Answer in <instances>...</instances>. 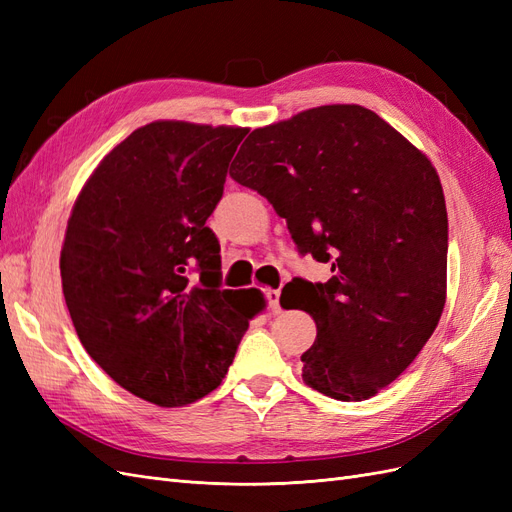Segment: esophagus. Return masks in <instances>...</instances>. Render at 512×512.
<instances>
[{
	"label": "esophagus",
	"mask_w": 512,
	"mask_h": 512,
	"mask_svg": "<svg viewBox=\"0 0 512 512\" xmlns=\"http://www.w3.org/2000/svg\"><path fill=\"white\" fill-rule=\"evenodd\" d=\"M267 301H269L271 314H282V307H280V290H267Z\"/></svg>",
	"instance_id": "34e87169"
}]
</instances>
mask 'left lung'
Returning a JSON list of instances; mask_svg holds the SVG:
<instances>
[{
  "instance_id": "1",
  "label": "left lung",
  "mask_w": 512,
  "mask_h": 512,
  "mask_svg": "<svg viewBox=\"0 0 512 512\" xmlns=\"http://www.w3.org/2000/svg\"><path fill=\"white\" fill-rule=\"evenodd\" d=\"M230 177L286 218L301 254L331 262L329 282L294 277L282 290L286 309L316 322L303 382L339 401L380 393L446 303L448 218L431 160L369 108L327 104L254 130Z\"/></svg>"
}]
</instances>
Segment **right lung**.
<instances>
[{
	"label": "right lung",
	"instance_id": "1",
	"mask_svg": "<svg viewBox=\"0 0 512 512\" xmlns=\"http://www.w3.org/2000/svg\"><path fill=\"white\" fill-rule=\"evenodd\" d=\"M245 134L151 121L104 156L70 213L59 269L76 335L119 386L162 408L218 389L265 309L256 288H220L205 226Z\"/></svg>",
	"mask_w": 512,
	"mask_h": 512
}]
</instances>
